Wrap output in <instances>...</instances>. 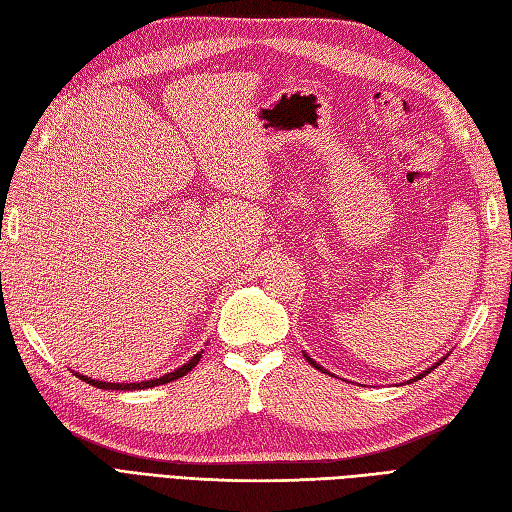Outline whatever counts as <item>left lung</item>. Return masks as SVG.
Instances as JSON below:
<instances>
[{"instance_id":"left-lung-1","label":"left lung","mask_w":512,"mask_h":512,"mask_svg":"<svg viewBox=\"0 0 512 512\" xmlns=\"http://www.w3.org/2000/svg\"><path fill=\"white\" fill-rule=\"evenodd\" d=\"M445 357H448V355H445ZM445 357H443V359H445ZM305 359H307V361H309V363H311V365H313V368H316V370H320V372H326V370H324V368H322V365H320V363H316V361H313V359H311V357H309V355H307V352H305ZM443 359H439V361H437V363H432V365H430V368H428V370H424V372H419V374H417V376H413V378H411V381H409V383H417V381H419V378H422V376H426V374H430V372H432V370H435V368H437V365H439V363H443ZM326 374H331V372H326Z\"/></svg>"}]
</instances>
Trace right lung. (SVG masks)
<instances>
[{
  "label": "right lung",
  "instance_id": "1",
  "mask_svg": "<svg viewBox=\"0 0 512 512\" xmlns=\"http://www.w3.org/2000/svg\"><path fill=\"white\" fill-rule=\"evenodd\" d=\"M201 355H203V350L201 352H196V355L190 359V361H186L181 365V368H177V370H173V372H168V374H164V376H160V378H149V381H140V383H108V381H95V378H90V376H84V374H80V372H73L77 378H82L84 383H88V385H93V387H97V389H123V391H131V389H149V387H155V385H166V383H170V381H177V378H181V376H186L196 363L201 361Z\"/></svg>",
  "mask_w": 512,
  "mask_h": 512
}]
</instances>
